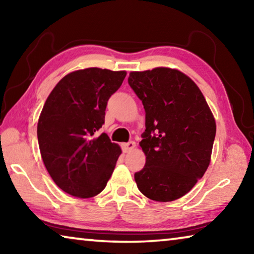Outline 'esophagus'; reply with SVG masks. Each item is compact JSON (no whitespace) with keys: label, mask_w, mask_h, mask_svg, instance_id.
<instances>
[{"label":"esophagus","mask_w":254,"mask_h":254,"mask_svg":"<svg viewBox=\"0 0 254 254\" xmlns=\"http://www.w3.org/2000/svg\"><path fill=\"white\" fill-rule=\"evenodd\" d=\"M134 147H135L134 141H128V142L122 144V150H123V152L127 153V152H130L131 150L134 149Z\"/></svg>","instance_id":"obj_1"}]
</instances>
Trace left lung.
Returning <instances> with one entry per match:
<instances>
[{"label": "left lung", "mask_w": 254, "mask_h": 254, "mask_svg": "<svg viewBox=\"0 0 254 254\" xmlns=\"http://www.w3.org/2000/svg\"><path fill=\"white\" fill-rule=\"evenodd\" d=\"M128 85L142 101L147 157L134 174L139 190L156 201L186 195L208 168L216 124L200 89L182 71L159 67L132 71Z\"/></svg>", "instance_id": "obj_1"}]
</instances>
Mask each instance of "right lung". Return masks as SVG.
Wrapping results in <instances>:
<instances>
[{"label": "right lung", "instance_id": "obj_1", "mask_svg": "<svg viewBox=\"0 0 254 254\" xmlns=\"http://www.w3.org/2000/svg\"><path fill=\"white\" fill-rule=\"evenodd\" d=\"M126 71L86 68L56 85L41 111L37 134L40 153L56 185L71 196L94 197L105 188L121 148L109 135L95 136L105 122L107 101Z\"/></svg>", "mask_w": 254, "mask_h": 254}]
</instances>
